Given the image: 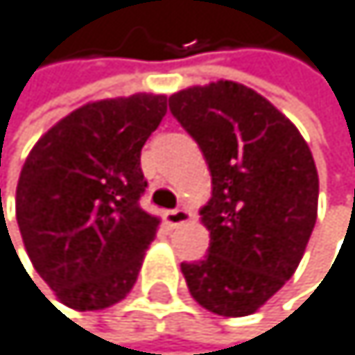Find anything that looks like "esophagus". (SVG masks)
<instances>
[{
    "instance_id": "34e87169",
    "label": "esophagus",
    "mask_w": 355,
    "mask_h": 355,
    "mask_svg": "<svg viewBox=\"0 0 355 355\" xmlns=\"http://www.w3.org/2000/svg\"><path fill=\"white\" fill-rule=\"evenodd\" d=\"M164 220L170 228H176V226H181L185 222L191 220V213L187 209H172V211H166L164 213Z\"/></svg>"
}]
</instances>
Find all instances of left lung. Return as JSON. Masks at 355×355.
<instances>
[{
	"label": "left lung",
	"mask_w": 355,
	"mask_h": 355,
	"mask_svg": "<svg viewBox=\"0 0 355 355\" xmlns=\"http://www.w3.org/2000/svg\"><path fill=\"white\" fill-rule=\"evenodd\" d=\"M211 172L200 209L211 241L181 263L191 297L222 317H245L295 274L317 222L319 176L297 127L243 83L216 81L170 96Z\"/></svg>",
	"instance_id": "obj_1"
}]
</instances>
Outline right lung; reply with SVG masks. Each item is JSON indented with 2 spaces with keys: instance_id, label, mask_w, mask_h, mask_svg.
<instances>
[{
  "instance_id": "obj_1",
  "label": "right lung",
  "mask_w": 355,
  "mask_h": 355,
  "mask_svg": "<svg viewBox=\"0 0 355 355\" xmlns=\"http://www.w3.org/2000/svg\"><path fill=\"white\" fill-rule=\"evenodd\" d=\"M164 94L83 105L46 131L23 164L17 222L34 269L75 311H103L137 280L159 220L139 207V153L166 116Z\"/></svg>"
}]
</instances>
